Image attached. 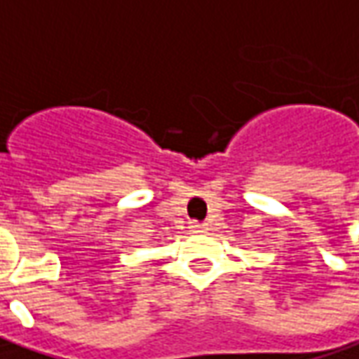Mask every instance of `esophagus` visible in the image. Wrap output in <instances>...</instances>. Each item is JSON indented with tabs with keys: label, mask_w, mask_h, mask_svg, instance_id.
Listing matches in <instances>:
<instances>
[{
	"label": "esophagus",
	"mask_w": 359,
	"mask_h": 359,
	"mask_svg": "<svg viewBox=\"0 0 359 359\" xmlns=\"http://www.w3.org/2000/svg\"><path fill=\"white\" fill-rule=\"evenodd\" d=\"M189 229H191V232H204V230L208 229V224H204V222H191Z\"/></svg>",
	"instance_id": "esophagus-1"
}]
</instances>
